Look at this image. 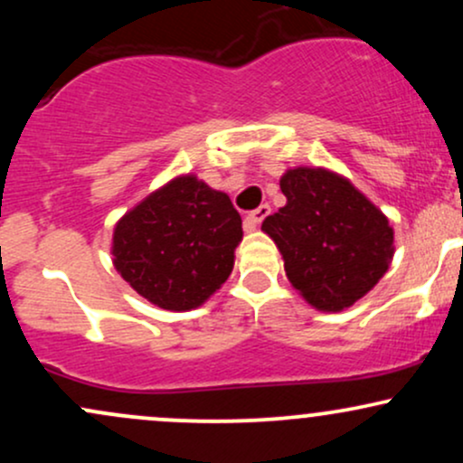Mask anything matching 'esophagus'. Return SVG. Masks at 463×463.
<instances>
[{"label":"esophagus","mask_w":463,"mask_h":463,"mask_svg":"<svg viewBox=\"0 0 463 463\" xmlns=\"http://www.w3.org/2000/svg\"><path fill=\"white\" fill-rule=\"evenodd\" d=\"M269 211H272V209H269V204H261L259 209H254L252 213L246 217V226L248 228H257L265 220V217L269 215Z\"/></svg>","instance_id":"34e87169"}]
</instances>
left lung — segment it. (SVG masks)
I'll return each mask as SVG.
<instances>
[{
    "label": "left lung",
    "mask_w": 463,
    "mask_h": 463,
    "mask_svg": "<svg viewBox=\"0 0 463 463\" xmlns=\"http://www.w3.org/2000/svg\"><path fill=\"white\" fill-rule=\"evenodd\" d=\"M287 204L263 220L289 283L320 311H342L379 283L394 257L387 217L346 178L320 167L280 178Z\"/></svg>",
    "instance_id": "obj_1"
}]
</instances>
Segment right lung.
<instances>
[{"mask_svg":"<svg viewBox=\"0 0 463 463\" xmlns=\"http://www.w3.org/2000/svg\"><path fill=\"white\" fill-rule=\"evenodd\" d=\"M241 237V215L226 194L180 176L117 222L113 263L152 305L189 311L231 276Z\"/></svg>","mask_w":463,"mask_h":463,"instance_id":"1","label":"right lung"}]
</instances>
